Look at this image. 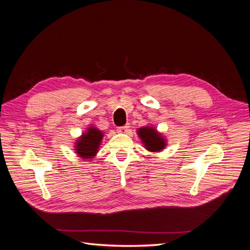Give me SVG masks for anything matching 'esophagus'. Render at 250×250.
<instances>
[{
    "mask_svg": "<svg viewBox=\"0 0 250 250\" xmlns=\"http://www.w3.org/2000/svg\"><path fill=\"white\" fill-rule=\"evenodd\" d=\"M129 131H130V127L128 126V125L121 127V128H119V129H118V132L119 133H122V134H127Z\"/></svg>",
    "mask_w": 250,
    "mask_h": 250,
    "instance_id": "esophagus-1",
    "label": "esophagus"
}]
</instances>
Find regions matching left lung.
Instances as JSON below:
<instances>
[{"mask_svg": "<svg viewBox=\"0 0 250 250\" xmlns=\"http://www.w3.org/2000/svg\"><path fill=\"white\" fill-rule=\"evenodd\" d=\"M139 138L144 144V148L149 152H161L167 146V140L153 126H144L137 130Z\"/></svg>", "mask_w": 250, "mask_h": 250, "instance_id": "left-lung-1", "label": "left lung"}]
</instances>
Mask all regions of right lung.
<instances>
[{
    "mask_svg": "<svg viewBox=\"0 0 250 250\" xmlns=\"http://www.w3.org/2000/svg\"><path fill=\"white\" fill-rule=\"evenodd\" d=\"M103 137L104 133L100 129L89 126L75 142V153L83 160H93L99 151Z\"/></svg>",
    "mask_w": 250,
    "mask_h": 250,
    "instance_id": "1",
    "label": "right lung"
}]
</instances>
